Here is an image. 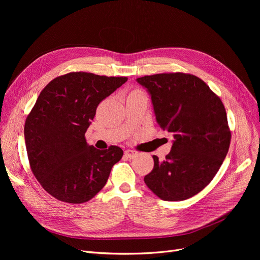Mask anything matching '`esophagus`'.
Masks as SVG:
<instances>
[{"label":"esophagus","mask_w":260,"mask_h":260,"mask_svg":"<svg viewBox=\"0 0 260 260\" xmlns=\"http://www.w3.org/2000/svg\"><path fill=\"white\" fill-rule=\"evenodd\" d=\"M124 154L129 159H134V158H136V157L138 156V153L136 152V151H132V149H127V151L124 152Z\"/></svg>","instance_id":"34e87169"}]
</instances>
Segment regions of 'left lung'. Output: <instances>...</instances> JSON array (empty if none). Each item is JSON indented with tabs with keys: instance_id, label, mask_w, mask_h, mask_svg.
<instances>
[{
	"instance_id": "obj_1",
	"label": "left lung",
	"mask_w": 260,
	"mask_h": 260,
	"mask_svg": "<svg viewBox=\"0 0 260 260\" xmlns=\"http://www.w3.org/2000/svg\"><path fill=\"white\" fill-rule=\"evenodd\" d=\"M148 94L159 126L174 137L166 160L154 158L144 182L166 201L185 200L214 178L228 154L231 132L219 97L196 76L157 74L136 80Z\"/></svg>"
}]
</instances>
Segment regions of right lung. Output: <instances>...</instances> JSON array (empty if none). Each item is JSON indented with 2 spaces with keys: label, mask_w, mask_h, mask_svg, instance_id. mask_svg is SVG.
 <instances>
[{
  "label": "right lung",
  "mask_w": 260,
  "mask_h": 260,
  "mask_svg": "<svg viewBox=\"0 0 260 260\" xmlns=\"http://www.w3.org/2000/svg\"><path fill=\"white\" fill-rule=\"evenodd\" d=\"M126 81V77L70 73L41 91L26 118L24 137L31 171L52 197L83 203L106 184L123 151L115 145L100 151L86 142L85 133L99 103Z\"/></svg>",
  "instance_id": "1"
}]
</instances>
